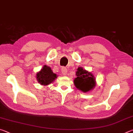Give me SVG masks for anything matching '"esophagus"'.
<instances>
[{"mask_svg":"<svg viewBox=\"0 0 133 133\" xmlns=\"http://www.w3.org/2000/svg\"><path fill=\"white\" fill-rule=\"evenodd\" d=\"M62 74L63 75H67V70L66 68V67H62Z\"/></svg>","mask_w":133,"mask_h":133,"instance_id":"34e87169","label":"esophagus"}]
</instances>
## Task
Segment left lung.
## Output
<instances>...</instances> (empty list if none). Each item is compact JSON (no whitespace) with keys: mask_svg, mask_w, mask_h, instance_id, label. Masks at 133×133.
<instances>
[{"mask_svg":"<svg viewBox=\"0 0 133 133\" xmlns=\"http://www.w3.org/2000/svg\"><path fill=\"white\" fill-rule=\"evenodd\" d=\"M76 75L74 84L79 90L87 93L92 90L96 87V78L91 72L83 69L82 67H78Z\"/></svg>","mask_w":133,"mask_h":133,"instance_id":"8db88e82","label":"left lung"}]
</instances>
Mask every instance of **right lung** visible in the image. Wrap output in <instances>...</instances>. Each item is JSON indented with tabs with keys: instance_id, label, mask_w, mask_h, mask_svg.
Returning <instances> with one entry per match:
<instances>
[{
	"instance_id": "right-lung-1",
	"label": "right lung",
	"mask_w": 133,
	"mask_h": 133,
	"mask_svg": "<svg viewBox=\"0 0 133 133\" xmlns=\"http://www.w3.org/2000/svg\"><path fill=\"white\" fill-rule=\"evenodd\" d=\"M57 75L54 73L50 67L44 65L36 74V79L41 85H48L52 83L57 77Z\"/></svg>"
}]
</instances>
